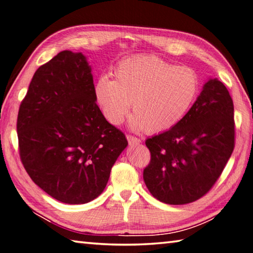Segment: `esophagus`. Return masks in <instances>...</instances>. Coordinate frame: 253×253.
<instances>
[{
    "label": "esophagus",
    "mask_w": 253,
    "mask_h": 253,
    "mask_svg": "<svg viewBox=\"0 0 253 253\" xmlns=\"http://www.w3.org/2000/svg\"><path fill=\"white\" fill-rule=\"evenodd\" d=\"M127 140L129 142V145H137L141 141L139 138H137V137L131 136V135H127Z\"/></svg>",
    "instance_id": "obj_1"
}]
</instances>
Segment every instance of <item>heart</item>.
Wrapping results in <instances>:
<instances>
[{"label":"heart","mask_w":253,"mask_h":253,"mask_svg":"<svg viewBox=\"0 0 253 253\" xmlns=\"http://www.w3.org/2000/svg\"><path fill=\"white\" fill-rule=\"evenodd\" d=\"M115 81L100 76L94 95L106 121L118 126L129 112L135 130L159 132L181 121L199 91L198 74L156 55L124 59L114 70Z\"/></svg>","instance_id":"heart-1"}]
</instances>
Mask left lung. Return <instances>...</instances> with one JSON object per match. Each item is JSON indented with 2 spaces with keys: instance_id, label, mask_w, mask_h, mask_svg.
<instances>
[{
  "instance_id": "1",
  "label": "left lung",
  "mask_w": 253,
  "mask_h": 253,
  "mask_svg": "<svg viewBox=\"0 0 253 253\" xmlns=\"http://www.w3.org/2000/svg\"><path fill=\"white\" fill-rule=\"evenodd\" d=\"M151 158L144 181L156 199L185 205L205 196L235 148L233 102L221 82L210 79L177 125L146 140Z\"/></svg>"
}]
</instances>
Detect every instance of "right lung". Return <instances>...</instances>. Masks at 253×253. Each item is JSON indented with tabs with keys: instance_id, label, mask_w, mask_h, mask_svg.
Returning <instances> with one entry per match:
<instances>
[{
	"instance_id": "right-lung-1",
	"label": "right lung",
	"mask_w": 253,
	"mask_h": 253,
	"mask_svg": "<svg viewBox=\"0 0 253 253\" xmlns=\"http://www.w3.org/2000/svg\"><path fill=\"white\" fill-rule=\"evenodd\" d=\"M94 87L84 55L63 50L38 68L18 109L23 166L41 189L64 204L97 198L128 145L100 112Z\"/></svg>"
}]
</instances>
